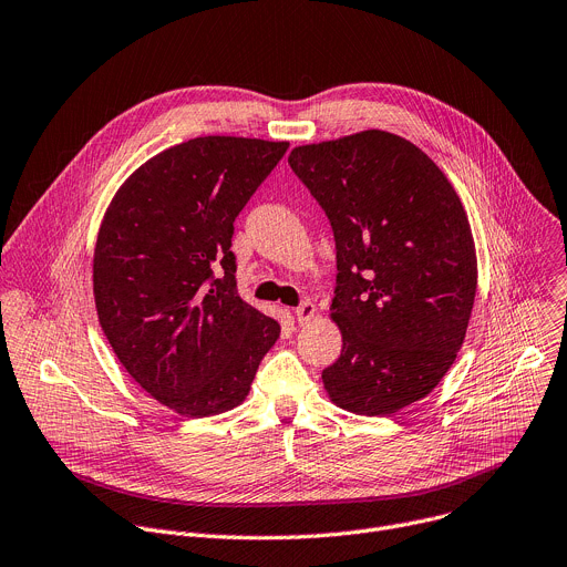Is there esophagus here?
Here are the masks:
<instances>
[{
  "mask_svg": "<svg viewBox=\"0 0 567 567\" xmlns=\"http://www.w3.org/2000/svg\"><path fill=\"white\" fill-rule=\"evenodd\" d=\"M316 316V303L313 301H301L295 309V318L299 324H307Z\"/></svg>",
  "mask_w": 567,
  "mask_h": 567,
  "instance_id": "1",
  "label": "esophagus"
}]
</instances>
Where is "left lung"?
I'll return each instance as SVG.
<instances>
[{
  "label": "left lung",
  "mask_w": 567,
  "mask_h": 567,
  "mask_svg": "<svg viewBox=\"0 0 567 567\" xmlns=\"http://www.w3.org/2000/svg\"><path fill=\"white\" fill-rule=\"evenodd\" d=\"M288 163L336 240L342 352L322 370L329 398L361 415L426 398L461 350L476 292L458 195L420 147L379 128L295 147Z\"/></svg>",
  "instance_id": "left-lung-1"
}]
</instances>
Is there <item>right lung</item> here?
I'll use <instances>...</instances> for the list:
<instances>
[{
    "mask_svg": "<svg viewBox=\"0 0 567 567\" xmlns=\"http://www.w3.org/2000/svg\"><path fill=\"white\" fill-rule=\"evenodd\" d=\"M288 143L204 136L138 167L97 236L93 288L115 357L167 409L238 406L279 322L238 295L234 223Z\"/></svg>",
    "mask_w": 567,
    "mask_h": 567,
    "instance_id": "add662e5",
    "label": "right lung"
}]
</instances>
